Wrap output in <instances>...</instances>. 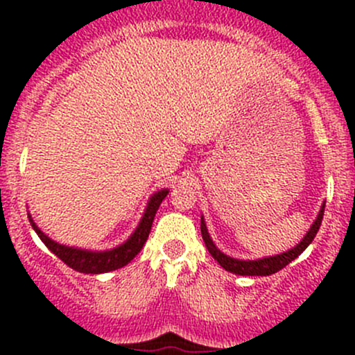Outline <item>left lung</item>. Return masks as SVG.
<instances>
[{"label": "left lung", "instance_id": "1", "mask_svg": "<svg viewBox=\"0 0 355 355\" xmlns=\"http://www.w3.org/2000/svg\"><path fill=\"white\" fill-rule=\"evenodd\" d=\"M323 213H324V204L321 206L320 214H318L316 221L313 223L311 230L307 232L306 237L293 247V249H290L284 254H278V256L264 257V259H257V261L234 259V257L220 252V250L216 249V245L213 244V241H211L209 234H207V228H206V223H204V220H200V234H202V241L204 244H206L207 250H209V254L218 261V263H220L221 268H225V270L232 271V273L235 275H242V277H268V275H273L277 273V271L284 270L288 263H292L295 257H299L300 254L307 249V245L314 241L318 230H320L321 221H323Z\"/></svg>", "mask_w": 355, "mask_h": 355}]
</instances>
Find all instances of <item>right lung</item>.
I'll use <instances>...</instances> for the list:
<instances>
[{
    "mask_svg": "<svg viewBox=\"0 0 355 355\" xmlns=\"http://www.w3.org/2000/svg\"><path fill=\"white\" fill-rule=\"evenodd\" d=\"M166 194L168 191L164 189V191H159L157 194L153 196L148 207H146V213L144 216H142L141 223H139L137 230L134 232V235H132L125 244L116 247V249L105 250V252H91V250L73 249V247L56 244L55 241H51L48 235L42 234V232L35 227V223L32 221L31 216L28 218H31V225L35 230V234L39 235V239H41V241L44 242V245L48 247L56 257H60L68 268L78 271V273H106V271H113L125 266V264L130 263V261L141 252L142 245L146 244V241H148L149 237V232H151L153 220H155L156 216L157 207L163 202V199L166 198Z\"/></svg>",
    "mask_w": 355,
    "mask_h": 355,
    "instance_id": "add662e5",
    "label": "right lung"
}]
</instances>
